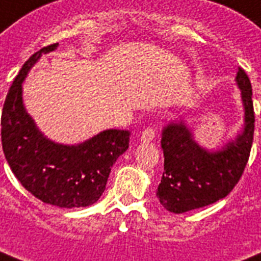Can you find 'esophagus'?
Segmentation results:
<instances>
[{
  "label": "esophagus",
  "instance_id": "obj_1",
  "mask_svg": "<svg viewBox=\"0 0 261 261\" xmlns=\"http://www.w3.org/2000/svg\"><path fill=\"white\" fill-rule=\"evenodd\" d=\"M154 135H156V127L154 124L152 126H149L148 128H145L142 131V134H141V141H144V142H149V141H152L154 138Z\"/></svg>",
  "mask_w": 261,
  "mask_h": 261
}]
</instances>
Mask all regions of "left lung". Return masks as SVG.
Returning a JSON list of instances; mask_svg holds the SVG:
<instances>
[{
	"label": "left lung",
	"instance_id": "1",
	"mask_svg": "<svg viewBox=\"0 0 261 261\" xmlns=\"http://www.w3.org/2000/svg\"><path fill=\"white\" fill-rule=\"evenodd\" d=\"M236 79L242 90L245 128L223 150L210 153L201 149L182 123L163 131L164 172L156 194L167 211L185 214L211 205L227 196L241 179L253 142L254 109L252 85L244 68H238Z\"/></svg>",
	"mask_w": 261,
	"mask_h": 261
}]
</instances>
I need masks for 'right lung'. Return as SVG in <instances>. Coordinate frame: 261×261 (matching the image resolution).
Returning a JSON list of instances; mask_svg holds the SVG:
<instances>
[{
    "label": "right lung",
    "mask_w": 261,
    "mask_h": 261,
    "mask_svg": "<svg viewBox=\"0 0 261 261\" xmlns=\"http://www.w3.org/2000/svg\"><path fill=\"white\" fill-rule=\"evenodd\" d=\"M34 53L16 75L1 115L3 150L12 172L33 196L60 208H79L97 202L104 193L111 167L130 144L128 130H107L76 146H65L43 137L21 101V82L42 53Z\"/></svg>",
    "instance_id": "1"
}]
</instances>
